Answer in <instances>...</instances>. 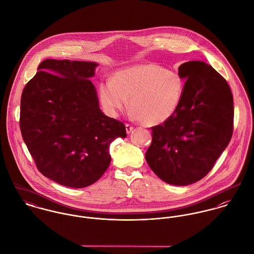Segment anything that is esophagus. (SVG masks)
Listing matches in <instances>:
<instances>
[{"mask_svg": "<svg viewBox=\"0 0 254 254\" xmlns=\"http://www.w3.org/2000/svg\"><path fill=\"white\" fill-rule=\"evenodd\" d=\"M125 126H126V132H127V134H130V133L133 131V129H134V127H133L131 124H129V123H126Z\"/></svg>", "mask_w": 254, "mask_h": 254, "instance_id": "1", "label": "esophagus"}]
</instances>
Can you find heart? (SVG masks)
<instances>
[{
    "label": "heart",
    "mask_w": 254,
    "mask_h": 254,
    "mask_svg": "<svg viewBox=\"0 0 254 254\" xmlns=\"http://www.w3.org/2000/svg\"><path fill=\"white\" fill-rule=\"evenodd\" d=\"M185 82L180 73L154 64H138L119 70L111 82L99 86V98L109 114L115 115L129 107L146 126L164 123L176 112L184 94Z\"/></svg>",
    "instance_id": "b5f03b06"
}]
</instances>
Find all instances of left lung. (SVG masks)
I'll use <instances>...</instances> for the list:
<instances>
[{
	"instance_id": "8db88e82",
	"label": "left lung",
	"mask_w": 254,
	"mask_h": 254,
	"mask_svg": "<svg viewBox=\"0 0 254 254\" xmlns=\"http://www.w3.org/2000/svg\"><path fill=\"white\" fill-rule=\"evenodd\" d=\"M186 79L173 116L151 127L145 152L150 169L168 184L201 180L229 145L234 130V101L225 78L209 64L188 62L179 66Z\"/></svg>"
}]
</instances>
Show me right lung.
I'll return each mask as SVG.
<instances>
[{"label":"right lung","mask_w":254,"mask_h":254,"mask_svg":"<svg viewBox=\"0 0 254 254\" xmlns=\"http://www.w3.org/2000/svg\"><path fill=\"white\" fill-rule=\"evenodd\" d=\"M97 64L45 60L25 85L19 127L38 170L69 188L98 181L111 160L109 145L125 125L105 115L89 80Z\"/></svg>","instance_id":"add662e5"}]
</instances>
